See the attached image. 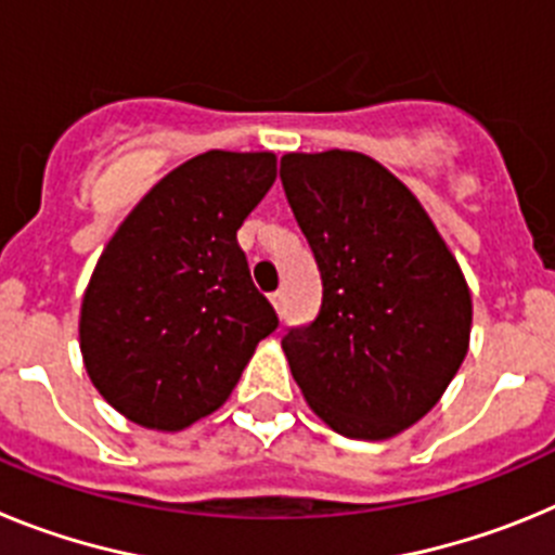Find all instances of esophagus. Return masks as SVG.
I'll return each instance as SVG.
<instances>
[{
    "instance_id": "esophagus-1",
    "label": "esophagus",
    "mask_w": 555,
    "mask_h": 555,
    "mask_svg": "<svg viewBox=\"0 0 555 555\" xmlns=\"http://www.w3.org/2000/svg\"><path fill=\"white\" fill-rule=\"evenodd\" d=\"M269 300H272L274 311H278V313H283V306H286V294H283V292H274L272 297H269Z\"/></svg>"
}]
</instances>
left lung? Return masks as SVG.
I'll list each match as a JSON object with an SVG mask.
<instances>
[{
	"mask_svg": "<svg viewBox=\"0 0 555 555\" xmlns=\"http://www.w3.org/2000/svg\"><path fill=\"white\" fill-rule=\"evenodd\" d=\"M281 180L322 274L317 320L283 336L294 380L336 434L397 436L439 403L467 356L473 300L459 261L370 155L288 152Z\"/></svg>",
	"mask_w": 555,
	"mask_h": 555,
	"instance_id": "8db88e82",
	"label": "left lung"
}]
</instances>
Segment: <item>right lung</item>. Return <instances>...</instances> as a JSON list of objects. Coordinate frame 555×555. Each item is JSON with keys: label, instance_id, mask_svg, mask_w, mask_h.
<instances>
[{"label": "right lung", "instance_id": "1", "mask_svg": "<svg viewBox=\"0 0 555 555\" xmlns=\"http://www.w3.org/2000/svg\"><path fill=\"white\" fill-rule=\"evenodd\" d=\"M278 178L272 152L210 150L127 214L80 308L91 384L130 423L183 430L230 397L278 313L235 233Z\"/></svg>", "mask_w": 555, "mask_h": 555}]
</instances>
